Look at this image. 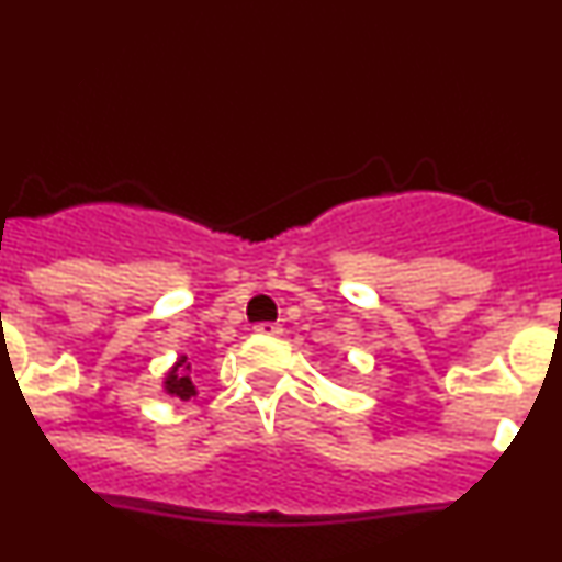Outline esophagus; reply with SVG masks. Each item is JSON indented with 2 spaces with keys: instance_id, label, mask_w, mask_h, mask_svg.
I'll return each instance as SVG.
<instances>
[{
  "instance_id": "esophagus-1",
  "label": "esophagus",
  "mask_w": 562,
  "mask_h": 562,
  "mask_svg": "<svg viewBox=\"0 0 562 562\" xmlns=\"http://www.w3.org/2000/svg\"><path fill=\"white\" fill-rule=\"evenodd\" d=\"M252 330H256L258 336H271V339H274V336H282V328L277 326V323H258Z\"/></svg>"
}]
</instances>
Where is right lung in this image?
<instances>
[{
  "instance_id": "right-lung-1",
  "label": "right lung",
  "mask_w": 562,
  "mask_h": 562,
  "mask_svg": "<svg viewBox=\"0 0 562 562\" xmlns=\"http://www.w3.org/2000/svg\"><path fill=\"white\" fill-rule=\"evenodd\" d=\"M164 393L175 395V398L180 401H191L199 395V390L191 380V363H188V356L177 358V363L167 371V376H164Z\"/></svg>"
}]
</instances>
